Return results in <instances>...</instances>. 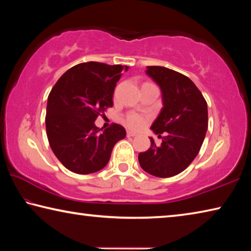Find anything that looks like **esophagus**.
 <instances>
[{
  "label": "esophagus",
  "instance_id": "obj_1",
  "mask_svg": "<svg viewBox=\"0 0 251 251\" xmlns=\"http://www.w3.org/2000/svg\"><path fill=\"white\" fill-rule=\"evenodd\" d=\"M135 136H137V134L133 131H127V137H135Z\"/></svg>",
  "mask_w": 251,
  "mask_h": 251
}]
</instances>
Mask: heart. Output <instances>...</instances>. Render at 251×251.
<instances>
[{"label":"heart","mask_w":251,"mask_h":251,"mask_svg":"<svg viewBox=\"0 0 251 251\" xmlns=\"http://www.w3.org/2000/svg\"><path fill=\"white\" fill-rule=\"evenodd\" d=\"M151 121V115L148 114L130 112L122 118V123L127 128L131 130H141L145 127Z\"/></svg>","instance_id":"heart-1"}]
</instances>
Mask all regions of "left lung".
Returning a JSON list of instances; mask_svg holds the SVG:
<instances>
[{"label": "left lung", "mask_w": 251, "mask_h": 251, "mask_svg": "<svg viewBox=\"0 0 251 251\" xmlns=\"http://www.w3.org/2000/svg\"><path fill=\"white\" fill-rule=\"evenodd\" d=\"M146 73L163 93L164 107L151 127L163 142L157 146L151 138L148 151L138 155L139 165L152 176L172 177L185 171L201 151L208 128L207 101L184 74L163 66H147Z\"/></svg>", "instance_id": "obj_1"}]
</instances>
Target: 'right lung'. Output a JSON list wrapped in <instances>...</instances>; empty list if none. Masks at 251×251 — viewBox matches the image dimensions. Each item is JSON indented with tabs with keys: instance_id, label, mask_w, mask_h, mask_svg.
I'll list each match as a JSON object with an SVG mask.
<instances>
[{
	"instance_id": "obj_1",
	"label": "right lung",
	"mask_w": 251,
	"mask_h": 251,
	"mask_svg": "<svg viewBox=\"0 0 251 251\" xmlns=\"http://www.w3.org/2000/svg\"><path fill=\"white\" fill-rule=\"evenodd\" d=\"M127 66L86 62L71 67L54 85L48 99L45 126L54 155L69 171L86 175L107 165L115 144L125 138L113 123L100 131L96 118L113 107V93Z\"/></svg>"
}]
</instances>
